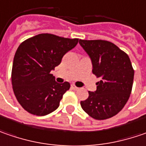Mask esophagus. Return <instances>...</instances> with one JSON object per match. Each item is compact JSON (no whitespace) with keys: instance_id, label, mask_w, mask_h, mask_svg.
<instances>
[{"instance_id":"obj_1","label":"esophagus","mask_w":146,"mask_h":146,"mask_svg":"<svg viewBox=\"0 0 146 146\" xmlns=\"http://www.w3.org/2000/svg\"><path fill=\"white\" fill-rule=\"evenodd\" d=\"M71 88H72L73 90H74V91H77V90L78 89V87H77L76 86L74 85H71Z\"/></svg>"}]
</instances>
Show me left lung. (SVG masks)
Masks as SVG:
<instances>
[{
  "instance_id": "1",
  "label": "left lung",
  "mask_w": 146,
  "mask_h": 146,
  "mask_svg": "<svg viewBox=\"0 0 146 146\" xmlns=\"http://www.w3.org/2000/svg\"><path fill=\"white\" fill-rule=\"evenodd\" d=\"M79 44L92 60V73L100 78L96 90L88 92V98L81 101V106L95 119L112 117L130 97L134 78L130 59L110 41L79 40Z\"/></svg>"
}]
</instances>
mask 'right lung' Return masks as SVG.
<instances>
[{"instance_id":"obj_1","label":"right lung","mask_w":146,"mask_h":146,"mask_svg":"<svg viewBox=\"0 0 146 146\" xmlns=\"http://www.w3.org/2000/svg\"><path fill=\"white\" fill-rule=\"evenodd\" d=\"M78 42V38L41 33L19 45L14 57L11 82L16 99L25 110L44 116L59 107L70 84L56 82L50 71Z\"/></svg>"}]
</instances>
